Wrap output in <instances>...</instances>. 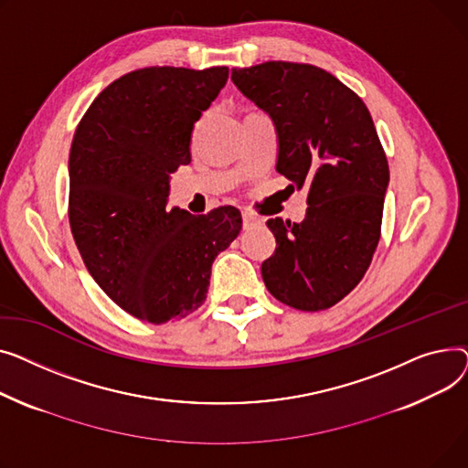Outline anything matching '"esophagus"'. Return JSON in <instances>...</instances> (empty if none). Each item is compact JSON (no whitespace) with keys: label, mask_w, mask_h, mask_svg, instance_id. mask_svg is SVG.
<instances>
[{"label":"esophagus","mask_w":468,"mask_h":468,"mask_svg":"<svg viewBox=\"0 0 468 468\" xmlns=\"http://www.w3.org/2000/svg\"><path fill=\"white\" fill-rule=\"evenodd\" d=\"M243 229L245 230H250V229H253V227H259L261 223H262V218L261 217H257L255 213H251V211H243Z\"/></svg>","instance_id":"obj_1"}]
</instances>
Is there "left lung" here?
I'll use <instances>...</instances> for the list:
<instances>
[{
  "label": "left lung",
  "instance_id": "1",
  "mask_svg": "<svg viewBox=\"0 0 468 468\" xmlns=\"http://www.w3.org/2000/svg\"><path fill=\"white\" fill-rule=\"evenodd\" d=\"M232 82L276 122V170L308 188L304 221H266L276 251L262 262L264 285L294 310L331 308L365 278L381 236L389 164L368 107L312 64L234 68Z\"/></svg>",
  "mask_w": 468,
  "mask_h": 468
}]
</instances>
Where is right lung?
Wrapping results in <instances>:
<instances>
[{
  "label": "right lung",
  "mask_w": 468,
  "mask_h": 468,
  "mask_svg": "<svg viewBox=\"0 0 468 468\" xmlns=\"http://www.w3.org/2000/svg\"><path fill=\"white\" fill-rule=\"evenodd\" d=\"M229 68L151 66L105 87L77 124L68 217L77 250L126 314L162 324L198 310L211 264L241 230L234 206L168 209L170 174L190 162V133Z\"/></svg>",
  "instance_id": "obj_1"
}]
</instances>
